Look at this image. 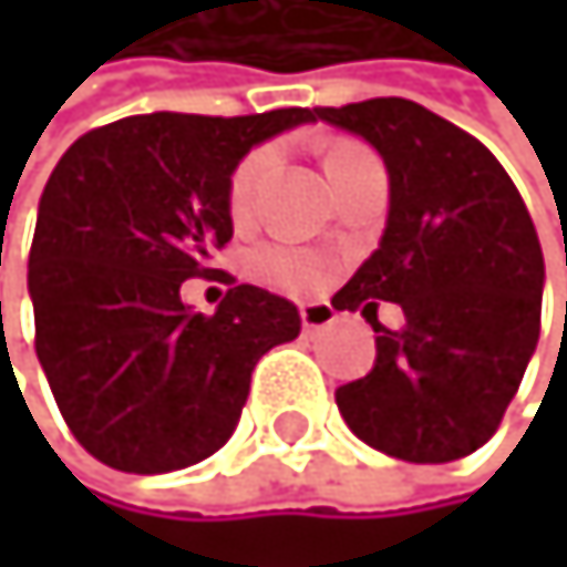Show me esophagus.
<instances>
[{
  "instance_id": "obj_1",
  "label": "esophagus",
  "mask_w": 567,
  "mask_h": 567,
  "mask_svg": "<svg viewBox=\"0 0 567 567\" xmlns=\"http://www.w3.org/2000/svg\"><path fill=\"white\" fill-rule=\"evenodd\" d=\"M302 330H306V337H316V333H322L326 326H333L337 322V312H333V306H322V302H312V306H302Z\"/></svg>"
}]
</instances>
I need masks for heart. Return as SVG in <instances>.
Instances as JSON below:
<instances>
[{"label":"heart","mask_w":567,"mask_h":567,"mask_svg":"<svg viewBox=\"0 0 567 567\" xmlns=\"http://www.w3.org/2000/svg\"><path fill=\"white\" fill-rule=\"evenodd\" d=\"M360 152H367L360 142H350V138H337L326 145L322 152V166L326 173H333L340 163L360 156ZM275 159V148L271 145H261V148H251L248 156L237 163V169L230 173V186H227V210L234 220H245L251 214V204H255V193H258V183L261 176L268 173ZM258 271L261 278H268L271 286H281V289H292V292H306L312 289L316 281L322 278V268L302 255V251H292V248H265L258 251Z\"/></svg>","instance_id":"1"}]
</instances>
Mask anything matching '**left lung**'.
Returning <instances> with one entry per match:
<instances>
[{"mask_svg":"<svg viewBox=\"0 0 567 567\" xmlns=\"http://www.w3.org/2000/svg\"><path fill=\"white\" fill-rule=\"evenodd\" d=\"M316 118L367 138L391 176L381 248L333 296L378 333L374 370L337 388L340 415L394 460H463L504 422L540 337L534 220L493 152L415 101L370 97ZM378 301L402 306L401 331L377 322Z\"/></svg>","mask_w":567,"mask_h":567,"instance_id":"left-lung-1","label":"left lung"}]
</instances>
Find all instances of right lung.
I'll return each mask as SVG.
<instances>
[{"instance_id": "right-lung-1", "label": "right lung", "mask_w": 567, "mask_h": 567, "mask_svg": "<svg viewBox=\"0 0 567 567\" xmlns=\"http://www.w3.org/2000/svg\"><path fill=\"white\" fill-rule=\"evenodd\" d=\"M302 122L312 107L132 115L81 135L50 173L30 248L37 357L63 422L104 466L207 460L241 419L255 363L299 337V309L258 286H230L214 316L189 312L179 286L220 271L234 166Z\"/></svg>"}]
</instances>
